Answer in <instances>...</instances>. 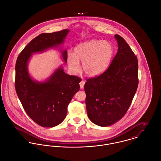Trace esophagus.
I'll list each match as a JSON object with an SVG mask.
<instances>
[{"instance_id":"obj_1","label":"esophagus","mask_w":161,"mask_h":161,"mask_svg":"<svg viewBox=\"0 0 161 161\" xmlns=\"http://www.w3.org/2000/svg\"><path fill=\"white\" fill-rule=\"evenodd\" d=\"M84 84H85V81L84 80H82L80 81V82L79 83V85H80V89H84Z\"/></svg>"}]
</instances>
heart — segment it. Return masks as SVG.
Here are the masks:
<instances>
[{
    "mask_svg": "<svg viewBox=\"0 0 161 161\" xmlns=\"http://www.w3.org/2000/svg\"><path fill=\"white\" fill-rule=\"evenodd\" d=\"M75 54L70 53L67 57V64L74 74L80 70V62L85 74L91 77L103 74L107 68L113 55L112 45L106 41L92 40L77 45Z\"/></svg>",
    "mask_w": 161,
    "mask_h": 161,
    "instance_id": "heart-1",
    "label": "heart"
}]
</instances>
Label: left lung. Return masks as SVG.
<instances>
[{
  "label": "left lung",
  "mask_w": 161,
  "mask_h": 161,
  "mask_svg": "<svg viewBox=\"0 0 161 161\" xmlns=\"http://www.w3.org/2000/svg\"><path fill=\"white\" fill-rule=\"evenodd\" d=\"M118 51L103 74L84 85L89 119L107 127L122 119L130 107L138 86L137 57L120 36L115 35Z\"/></svg>",
  "instance_id": "8db88e82"
}]
</instances>
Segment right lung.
<instances>
[{"mask_svg":"<svg viewBox=\"0 0 161 161\" xmlns=\"http://www.w3.org/2000/svg\"><path fill=\"white\" fill-rule=\"evenodd\" d=\"M69 30L41 34L32 40L17 57L15 64V87L27 115L42 127H53L65 118L67 107L79 91L81 79L69 75L62 65L44 81L34 79L28 69L33 54L57 49L64 42ZM63 61L67 62V51L60 50Z\"/></svg>","mask_w":161,"mask_h":161,"instance_id":"obj_1","label":"right lung"}]
</instances>
